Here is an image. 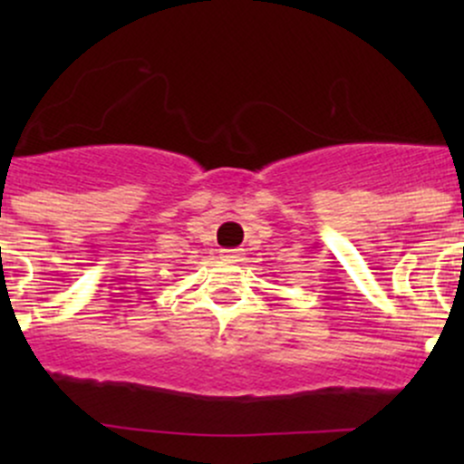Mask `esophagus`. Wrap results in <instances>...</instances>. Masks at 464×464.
Returning <instances> with one entry per match:
<instances>
[{
    "mask_svg": "<svg viewBox=\"0 0 464 464\" xmlns=\"http://www.w3.org/2000/svg\"><path fill=\"white\" fill-rule=\"evenodd\" d=\"M242 248H231V250H225V257L231 259V262H239L242 259Z\"/></svg>",
    "mask_w": 464,
    "mask_h": 464,
    "instance_id": "esophagus-1",
    "label": "esophagus"
}]
</instances>
